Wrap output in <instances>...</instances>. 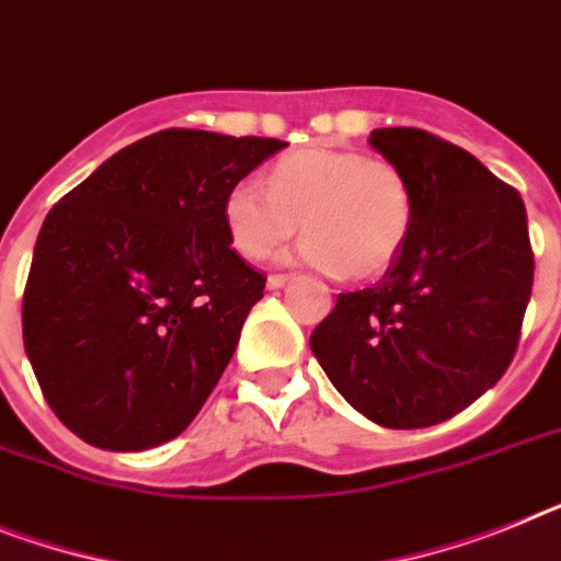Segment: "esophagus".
<instances>
[{
	"mask_svg": "<svg viewBox=\"0 0 561 561\" xmlns=\"http://www.w3.org/2000/svg\"><path fill=\"white\" fill-rule=\"evenodd\" d=\"M286 284H289V275H280V272H275V275L266 277V286H270V289H280V286H286Z\"/></svg>",
	"mask_w": 561,
	"mask_h": 561,
	"instance_id": "obj_1",
	"label": "esophagus"
}]
</instances>
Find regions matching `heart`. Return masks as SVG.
<instances>
[{
    "label": "heart",
    "mask_w": 561,
    "mask_h": 561,
    "mask_svg": "<svg viewBox=\"0 0 561 561\" xmlns=\"http://www.w3.org/2000/svg\"><path fill=\"white\" fill-rule=\"evenodd\" d=\"M266 184L241 179L224 195L229 243L249 261L272 255L300 221L306 261L371 280L394 266L414 229V186L389 158L304 147L275 161Z\"/></svg>",
    "instance_id": "obj_1"
}]
</instances>
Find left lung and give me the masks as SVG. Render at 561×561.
Segmentation results:
<instances>
[{
  "mask_svg": "<svg viewBox=\"0 0 561 561\" xmlns=\"http://www.w3.org/2000/svg\"><path fill=\"white\" fill-rule=\"evenodd\" d=\"M368 144L409 175L414 229L386 275L340 291L309 346L346 403L386 428H428L514 360L534 286L528 215L471 152L417 127Z\"/></svg>",
  "mask_w": 561,
  "mask_h": 561,
  "instance_id": "8db88e82",
  "label": "left lung"
}]
</instances>
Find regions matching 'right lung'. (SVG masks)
Segmentation results:
<instances>
[{
    "instance_id": "obj_1",
    "label": "right lung",
    "mask_w": 561,
    "mask_h": 561,
    "mask_svg": "<svg viewBox=\"0 0 561 561\" xmlns=\"http://www.w3.org/2000/svg\"><path fill=\"white\" fill-rule=\"evenodd\" d=\"M286 141L152 133L47 213L22 298L27 360L53 414L107 451L179 437L263 298L224 195Z\"/></svg>"
}]
</instances>
